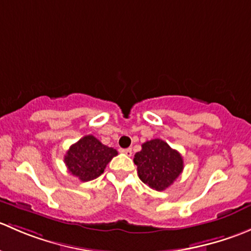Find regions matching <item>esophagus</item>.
<instances>
[{"instance_id":"obj_1","label":"esophagus","mask_w":251,"mask_h":251,"mask_svg":"<svg viewBox=\"0 0 251 251\" xmlns=\"http://www.w3.org/2000/svg\"><path fill=\"white\" fill-rule=\"evenodd\" d=\"M123 151H124V153H125L126 155H127V156H131V155H132V149H131V148L123 149Z\"/></svg>"}]
</instances>
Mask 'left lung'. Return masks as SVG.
Here are the masks:
<instances>
[{"label": "left lung", "instance_id": "obj_1", "mask_svg": "<svg viewBox=\"0 0 251 251\" xmlns=\"http://www.w3.org/2000/svg\"><path fill=\"white\" fill-rule=\"evenodd\" d=\"M133 161L141 181L155 191L169 188L183 171L181 154L159 138L142 144V151L135 154Z\"/></svg>", "mask_w": 251, "mask_h": 251}]
</instances>
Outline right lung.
Instances as JSON below:
<instances>
[{
  "mask_svg": "<svg viewBox=\"0 0 251 251\" xmlns=\"http://www.w3.org/2000/svg\"><path fill=\"white\" fill-rule=\"evenodd\" d=\"M115 155H118L116 149L104 146L95 136L88 135L70 147L64 163L70 174L80 181L87 182L104 173L105 166Z\"/></svg>",
  "mask_w": 251,
  "mask_h": 251,
  "instance_id": "right-lung-1",
  "label": "right lung"
}]
</instances>
